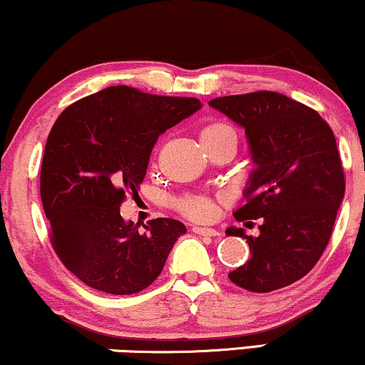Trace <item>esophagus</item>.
I'll return each mask as SVG.
<instances>
[{
  "instance_id": "obj_1",
  "label": "esophagus",
  "mask_w": 365,
  "mask_h": 365,
  "mask_svg": "<svg viewBox=\"0 0 365 365\" xmlns=\"http://www.w3.org/2000/svg\"><path fill=\"white\" fill-rule=\"evenodd\" d=\"M192 232L198 235H205V237H215V235H220L218 230L208 229V227H192Z\"/></svg>"
}]
</instances>
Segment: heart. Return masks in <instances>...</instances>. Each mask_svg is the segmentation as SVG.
Masks as SVG:
<instances>
[{
    "label": "heart",
    "mask_w": 365,
    "mask_h": 365,
    "mask_svg": "<svg viewBox=\"0 0 365 365\" xmlns=\"http://www.w3.org/2000/svg\"><path fill=\"white\" fill-rule=\"evenodd\" d=\"M201 143L205 148L227 147L234 150L237 147V131L234 130L232 124L225 121H212L205 124L200 131ZM175 210L181 215L195 222H207L215 213V201L207 198V196L187 195L175 200Z\"/></svg>",
    "instance_id": "b5f03b06"
}]
</instances>
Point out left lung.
<instances>
[{"label": "left lung", "instance_id": "8db88e82", "mask_svg": "<svg viewBox=\"0 0 365 365\" xmlns=\"http://www.w3.org/2000/svg\"><path fill=\"white\" fill-rule=\"evenodd\" d=\"M210 106L241 124L256 170L239 222L258 220L259 235L227 229L250 244L251 258L232 284L267 294L301 280L327 250L345 195V174L329 124L311 107L269 90L217 97Z\"/></svg>", "mask_w": 365, "mask_h": 365}]
</instances>
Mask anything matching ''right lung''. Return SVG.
<instances>
[{
	"instance_id": "add662e5",
	"label": "right lung",
	"mask_w": 365,
	"mask_h": 365,
	"mask_svg": "<svg viewBox=\"0 0 365 365\" xmlns=\"http://www.w3.org/2000/svg\"><path fill=\"white\" fill-rule=\"evenodd\" d=\"M195 97H167L118 85L73 102L56 119L42 157L41 200L49 241L85 285L113 295L147 289L186 227L153 218L138 232L119 207L138 195L153 145L196 113Z\"/></svg>"
}]
</instances>
